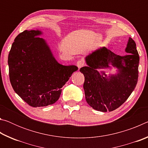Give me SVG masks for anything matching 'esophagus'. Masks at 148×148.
<instances>
[{
  "label": "esophagus",
  "instance_id": "1",
  "mask_svg": "<svg viewBox=\"0 0 148 148\" xmlns=\"http://www.w3.org/2000/svg\"><path fill=\"white\" fill-rule=\"evenodd\" d=\"M76 64H77V67H78L79 69H80L81 67H82L84 65V62L83 61H82V60H78V61H77L76 62Z\"/></svg>",
  "mask_w": 148,
  "mask_h": 148
}]
</instances>
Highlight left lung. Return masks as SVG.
<instances>
[{
  "instance_id": "obj_1",
  "label": "left lung",
  "mask_w": 148,
  "mask_h": 148,
  "mask_svg": "<svg viewBox=\"0 0 148 148\" xmlns=\"http://www.w3.org/2000/svg\"><path fill=\"white\" fill-rule=\"evenodd\" d=\"M125 51L129 54L120 56L105 47L95 50L86 57L87 66L80 69L84 74V89L86 101L92 108L100 112H112L129 98L137 84L139 55L136 43L129 38ZM119 69L118 74L110 75L99 72L98 69Z\"/></svg>"
}]
</instances>
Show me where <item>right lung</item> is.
Segmentation results:
<instances>
[{"label":"right lung","instance_id":"right-lung-1","mask_svg":"<svg viewBox=\"0 0 148 148\" xmlns=\"http://www.w3.org/2000/svg\"><path fill=\"white\" fill-rule=\"evenodd\" d=\"M38 30L16 37L8 55L9 76L14 91L32 107L47 106L59 99L75 65L59 64Z\"/></svg>","mask_w":148,"mask_h":148}]
</instances>
